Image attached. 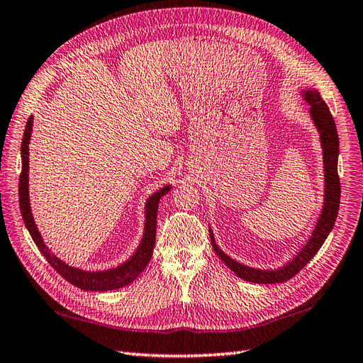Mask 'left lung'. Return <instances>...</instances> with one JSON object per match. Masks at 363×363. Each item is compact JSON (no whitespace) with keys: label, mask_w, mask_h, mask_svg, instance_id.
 Instances as JSON below:
<instances>
[{"label":"left lung","mask_w":363,"mask_h":363,"mask_svg":"<svg viewBox=\"0 0 363 363\" xmlns=\"http://www.w3.org/2000/svg\"><path fill=\"white\" fill-rule=\"evenodd\" d=\"M305 99L311 106V118L314 121L315 127H318L320 133V143L323 148V169H325V202L322 215L318 220L313 236L310 238L308 244H306L299 255H297L291 262H288L285 267L279 268V270L267 272V270H256V268H250L242 264L233 261L230 256H227L220 248H218L215 238L210 230V239L213 250L220 257L222 262L235 272L240 279H245L248 282L255 284H279L286 282L299 273L302 268L308 264L313 256L319 252V248L325 242V239L330 235V231L336 222L337 213H339V203H340V181L337 173V156H339V136L337 128L334 124V118L318 90H306Z\"/></svg>","instance_id":"obj_1"}]
</instances>
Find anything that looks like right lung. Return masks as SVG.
Masks as SVG:
<instances>
[{
  "label": "right lung",
  "mask_w": 363,
  "mask_h": 363,
  "mask_svg": "<svg viewBox=\"0 0 363 363\" xmlns=\"http://www.w3.org/2000/svg\"><path fill=\"white\" fill-rule=\"evenodd\" d=\"M32 121L30 116L27 119V124L24 128V136L21 143V174H20V184H18V191H20V210L24 224L29 230V233L33 239V242L38 247L43 256L45 257L55 270H57L67 282L75 285L81 290L87 291H107V290H116L124 285H128L133 282L135 279L144 272L148 261L152 259L153 255V247H155V239H156V216H157V206H160V199L164 194L170 190V185L156 191L153 196L147 202V210H145V228H144V236L141 240V245L138 247L136 253L128 259V261L123 265H119L113 270L107 272H82L79 268L69 267L64 264L57 256H53L49 248L44 245L41 235L38 228H36L32 211H30V203H29V141H30V133H32Z\"/></svg>",
  "instance_id": "right-lung-1"
}]
</instances>
